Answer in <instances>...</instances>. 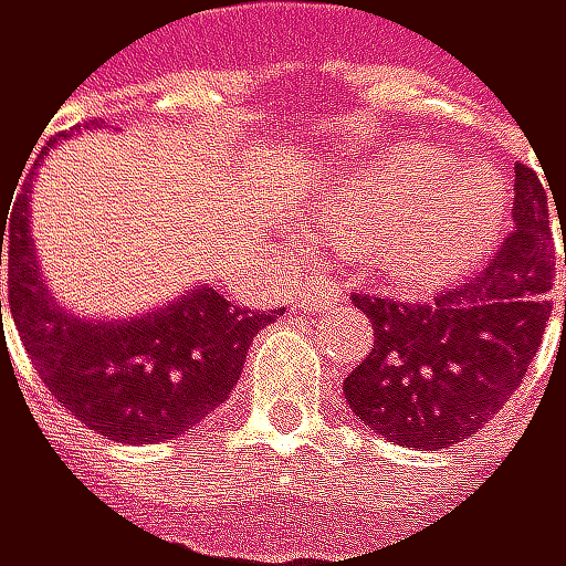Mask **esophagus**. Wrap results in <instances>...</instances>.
I'll use <instances>...</instances> for the list:
<instances>
[{
    "label": "esophagus",
    "mask_w": 566,
    "mask_h": 566,
    "mask_svg": "<svg viewBox=\"0 0 566 566\" xmlns=\"http://www.w3.org/2000/svg\"><path fill=\"white\" fill-rule=\"evenodd\" d=\"M337 296H340V283H337V280H321V283L306 286V290L300 293V306H303V310H324V306H331Z\"/></svg>",
    "instance_id": "34e87169"
}]
</instances>
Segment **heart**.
I'll use <instances>...</instances> for the list:
<instances>
[{
	"label": "heart",
	"instance_id": "1",
	"mask_svg": "<svg viewBox=\"0 0 566 566\" xmlns=\"http://www.w3.org/2000/svg\"><path fill=\"white\" fill-rule=\"evenodd\" d=\"M327 222L370 232L367 256L408 283H442L486 256L503 222V185L432 148H398L344 185Z\"/></svg>",
	"mask_w": 566,
	"mask_h": 566
}]
</instances>
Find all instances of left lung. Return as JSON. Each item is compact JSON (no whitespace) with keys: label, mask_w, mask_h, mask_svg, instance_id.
I'll use <instances>...</instances> for the list:
<instances>
[{"label":"left lung","mask_w":566,"mask_h":566,"mask_svg":"<svg viewBox=\"0 0 566 566\" xmlns=\"http://www.w3.org/2000/svg\"><path fill=\"white\" fill-rule=\"evenodd\" d=\"M554 202L541 175L516 165L513 232L486 270L432 303L354 293L375 344L344 378V398L367 429L408 449H449L496 418L551 321Z\"/></svg>","instance_id":"obj_1"}]
</instances>
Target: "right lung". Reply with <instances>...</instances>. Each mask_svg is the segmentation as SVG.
Instances as JSON below:
<instances>
[{
	"mask_svg": "<svg viewBox=\"0 0 566 566\" xmlns=\"http://www.w3.org/2000/svg\"><path fill=\"white\" fill-rule=\"evenodd\" d=\"M2 260L12 324L50 395L80 426L127 446L175 439L212 415L235 388L252 337L276 317V310L256 314L202 286L127 324L76 321L40 280L25 195L15 199L9 226L2 222L0 266Z\"/></svg>",
	"mask_w": 566,
	"mask_h": 566,
	"instance_id": "add662e5",
	"label": "right lung"
}]
</instances>
